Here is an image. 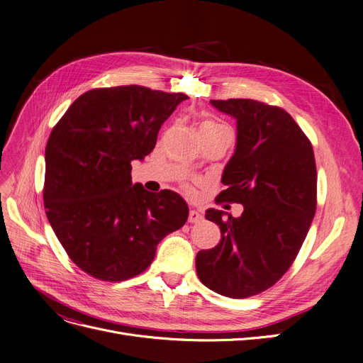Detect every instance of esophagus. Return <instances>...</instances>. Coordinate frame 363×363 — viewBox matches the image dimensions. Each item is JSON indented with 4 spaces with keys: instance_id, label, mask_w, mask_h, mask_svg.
I'll return each mask as SVG.
<instances>
[{
    "instance_id": "34e87169",
    "label": "esophagus",
    "mask_w": 363,
    "mask_h": 363,
    "mask_svg": "<svg viewBox=\"0 0 363 363\" xmlns=\"http://www.w3.org/2000/svg\"><path fill=\"white\" fill-rule=\"evenodd\" d=\"M201 219H203V215L199 211H196V209L190 211V215H188V223L196 224V223H200Z\"/></svg>"
}]
</instances>
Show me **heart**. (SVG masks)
<instances>
[{
    "mask_svg": "<svg viewBox=\"0 0 363 363\" xmlns=\"http://www.w3.org/2000/svg\"><path fill=\"white\" fill-rule=\"evenodd\" d=\"M220 128H225V125L215 120H204L201 123V129H220Z\"/></svg>",
    "mask_w": 363,
    "mask_h": 363,
    "instance_id": "heart-1",
    "label": "heart"
}]
</instances>
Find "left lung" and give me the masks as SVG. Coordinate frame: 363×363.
I'll return each instance as SVG.
<instances>
[{"label":"left lung","mask_w":363,"mask_h":363,"mask_svg":"<svg viewBox=\"0 0 363 363\" xmlns=\"http://www.w3.org/2000/svg\"><path fill=\"white\" fill-rule=\"evenodd\" d=\"M211 104L238 120V144L220 179L227 188L216 199L243 204V213L206 211L220 240L199 252L196 270L216 294L247 298L273 286L301 249L316 213V162L285 109L254 99Z\"/></svg>","instance_id":"8db88e82"}]
</instances>
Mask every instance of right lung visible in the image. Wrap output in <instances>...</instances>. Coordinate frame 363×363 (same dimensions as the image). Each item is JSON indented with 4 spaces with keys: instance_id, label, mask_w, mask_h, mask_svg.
<instances>
[{
    "instance_id": "add662e5",
    "label": "right lung",
    "mask_w": 363,
    "mask_h": 363,
    "mask_svg": "<svg viewBox=\"0 0 363 363\" xmlns=\"http://www.w3.org/2000/svg\"><path fill=\"white\" fill-rule=\"evenodd\" d=\"M188 99L144 86L83 93L45 147L44 208L72 262L104 281L145 272L157 245L188 218L184 199L132 184V162L157 143L162 124Z\"/></svg>"
}]
</instances>
